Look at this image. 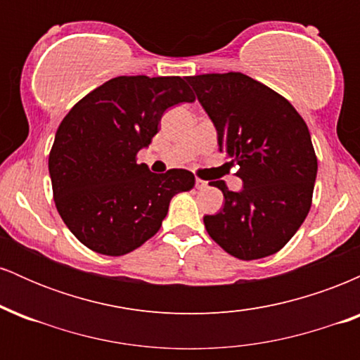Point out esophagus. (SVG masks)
Here are the masks:
<instances>
[{"label":"esophagus","instance_id":"esophagus-1","mask_svg":"<svg viewBox=\"0 0 360 360\" xmlns=\"http://www.w3.org/2000/svg\"><path fill=\"white\" fill-rule=\"evenodd\" d=\"M194 186H196L198 189H203V188H206V186H208V183H206V181H203V179H194Z\"/></svg>","mask_w":360,"mask_h":360}]
</instances>
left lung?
<instances>
[{"label": "left lung", "instance_id": "8db88e82", "mask_svg": "<svg viewBox=\"0 0 360 360\" xmlns=\"http://www.w3.org/2000/svg\"><path fill=\"white\" fill-rule=\"evenodd\" d=\"M193 86L217 128L218 147L237 164L240 191L213 181L225 198L203 218L206 232L242 260L283 249L311 206L318 162L304 120L286 98L242 72L201 74Z\"/></svg>", "mask_w": 360, "mask_h": 360}]
</instances>
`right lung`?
<instances>
[{"mask_svg":"<svg viewBox=\"0 0 360 360\" xmlns=\"http://www.w3.org/2000/svg\"><path fill=\"white\" fill-rule=\"evenodd\" d=\"M193 101L179 76H120L65 115L49 172L57 212L77 240L115 257L154 237L171 200L193 188L194 176L186 169L154 174L135 157L159 131L164 111Z\"/></svg>","mask_w":360,"mask_h":360,"instance_id":"obj_1","label":"right lung"}]
</instances>
